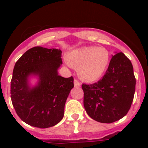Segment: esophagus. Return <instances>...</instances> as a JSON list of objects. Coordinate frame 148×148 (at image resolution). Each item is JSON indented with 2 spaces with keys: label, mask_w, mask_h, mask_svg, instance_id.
Returning a JSON list of instances; mask_svg holds the SVG:
<instances>
[{
  "label": "esophagus",
  "mask_w": 148,
  "mask_h": 148,
  "mask_svg": "<svg viewBox=\"0 0 148 148\" xmlns=\"http://www.w3.org/2000/svg\"><path fill=\"white\" fill-rule=\"evenodd\" d=\"M74 85H75V87H80V86H81V83L79 82H78V80L75 79V80H74Z\"/></svg>",
  "instance_id": "34e87169"
}]
</instances>
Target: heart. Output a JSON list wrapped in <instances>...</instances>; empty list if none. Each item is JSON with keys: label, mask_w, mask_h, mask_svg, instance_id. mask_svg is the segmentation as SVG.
I'll return each instance as SVG.
<instances>
[{"label": "heart", "mask_w": 148, "mask_h": 148, "mask_svg": "<svg viewBox=\"0 0 148 148\" xmlns=\"http://www.w3.org/2000/svg\"><path fill=\"white\" fill-rule=\"evenodd\" d=\"M67 63L78 68V76L87 82H93L102 76L109 66L110 55L108 49L99 47H83L66 55Z\"/></svg>", "instance_id": "obj_1"}]
</instances>
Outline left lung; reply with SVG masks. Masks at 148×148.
<instances>
[{"label": "left lung", "mask_w": 148, "mask_h": 148, "mask_svg": "<svg viewBox=\"0 0 148 148\" xmlns=\"http://www.w3.org/2000/svg\"><path fill=\"white\" fill-rule=\"evenodd\" d=\"M84 106L90 118L113 123L126 116L133 102L136 78L132 63L123 53L112 57L103 78L92 84H82Z\"/></svg>", "instance_id": "obj_1"}]
</instances>
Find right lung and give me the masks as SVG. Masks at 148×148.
Instances as JSON below:
<instances>
[{
	"label": "right lung",
	"mask_w": 148,
	"mask_h": 148,
	"mask_svg": "<svg viewBox=\"0 0 148 148\" xmlns=\"http://www.w3.org/2000/svg\"><path fill=\"white\" fill-rule=\"evenodd\" d=\"M62 64L61 50L35 47L15 63L11 80L12 105L21 119L39 128L55 126L64 117V106L73 78H64L58 70ZM38 78L31 86L29 78Z\"/></svg>",
	"instance_id": "obj_1"
}]
</instances>
